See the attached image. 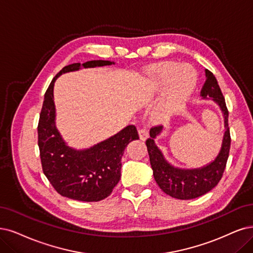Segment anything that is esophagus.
Masks as SVG:
<instances>
[{
	"label": "esophagus",
	"instance_id": "esophagus-1",
	"mask_svg": "<svg viewBox=\"0 0 253 253\" xmlns=\"http://www.w3.org/2000/svg\"><path fill=\"white\" fill-rule=\"evenodd\" d=\"M138 135L142 141H146V139L149 137V131L146 128H141L138 130Z\"/></svg>",
	"mask_w": 253,
	"mask_h": 253
}]
</instances>
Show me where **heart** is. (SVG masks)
<instances>
[{"instance_id":"obj_1","label":"heart","mask_w":253,"mask_h":253,"mask_svg":"<svg viewBox=\"0 0 253 253\" xmlns=\"http://www.w3.org/2000/svg\"><path fill=\"white\" fill-rule=\"evenodd\" d=\"M152 78L158 89L164 88L168 82L162 101L154 114L157 120H167L178 110L188 97L193 83L192 72L185 67L179 68L177 63L166 62L154 69Z\"/></svg>"}]
</instances>
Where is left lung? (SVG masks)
Wrapping results in <instances>:
<instances>
[{
    "label": "left lung",
    "mask_w": 253,
    "mask_h": 253,
    "mask_svg": "<svg viewBox=\"0 0 253 253\" xmlns=\"http://www.w3.org/2000/svg\"><path fill=\"white\" fill-rule=\"evenodd\" d=\"M200 96L203 99L211 98L213 102H216L222 110L224 118L225 131H224L220 152L214 161L198 169L175 168L166 161L163 152L154 142V138L163 131V126L152 127L150 129V137L146 141L156 183L167 195L181 200L197 198L211 191L221 180L229 155L231 139L228 127V110L218 81L209 70H205V82Z\"/></svg>",
    "instance_id": "obj_1"
}]
</instances>
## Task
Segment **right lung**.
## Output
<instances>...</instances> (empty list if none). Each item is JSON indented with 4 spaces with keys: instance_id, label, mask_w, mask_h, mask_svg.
Masks as SVG:
<instances>
[{
    "instance_id": "add662e5",
    "label": "right lung",
    "mask_w": 253,
    "mask_h": 253,
    "mask_svg": "<svg viewBox=\"0 0 253 253\" xmlns=\"http://www.w3.org/2000/svg\"><path fill=\"white\" fill-rule=\"evenodd\" d=\"M115 64L108 60H91L64 67L44 93L39 127V147L42 171L53 188L63 197L93 202L105 199L121 178L122 156L127 145L138 139L134 125L84 150L69 147L55 125L54 83L60 75L83 68Z\"/></svg>"
}]
</instances>
